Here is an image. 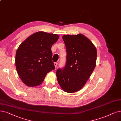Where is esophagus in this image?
<instances>
[{
  "label": "esophagus",
  "mask_w": 121,
  "mask_h": 121,
  "mask_svg": "<svg viewBox=\"0 0 121 121\" xmlns=\"http://www.w3.org/2000/svg\"><path fill=\"white\" fill-rule=\"evenodd\" d=\"M54 65H55V67H56H56H57V62H55Z\"/></svg>",
  "instance_id": "1"
}]
</instances>
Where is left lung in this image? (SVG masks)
Returning a JSON list of instances; mask_svg holds the SVG:
<instances>
[{"mask_svg":"<svg viewBox=\"0 0 121 121\" xmlns=\"http://www.w3.org/2000/svg\"><path fill=\"white\" fill-rule=\"evenodd\" d=\"M66 49V64L56 72L57 80L66 92L74 93L85 84L95 66L96 48L90 40L81 34L62 36Z\"/></svg>","mask_w":121,"mask_h":121,"instance_id":"left-lung-1","label":"left lung"}]
</instances>
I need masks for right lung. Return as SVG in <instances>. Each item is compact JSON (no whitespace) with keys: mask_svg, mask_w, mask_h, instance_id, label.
Listing matches in <instances>:
<instances>
[{"mask_svg":"<svg viewBox=\"0 0 121 121\" xmlns=\"http://www.w3.org/2000/svg\"><path fill=\"white\" fill-rule=\"evenodd\" d=\"M59 38L57 34L40 31L30 36L19 46L15 65L19 77L26 85L41 84L48 72L55 69L51 48Z\"/></svg>","mask_w":121,"mask_h":121,"instance_id":"obj_1","label":"right lung"}]
</instances>
